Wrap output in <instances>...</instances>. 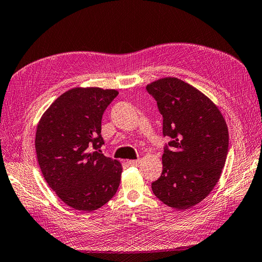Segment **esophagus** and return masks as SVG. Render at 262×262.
Wrapping results in <instances>:
<instances>
[{
  "label": "esophagus",
  "mask_w": 262,
  "mask_h": 262,
  "mask_svg": "<svg viewBox=\"0 0 262 262\" xmlns=\"http://www.w3.org/2000/svg\"><path fill=\"white\" fill-rule=\"evenodd\" d=\"M140 164V160H131L128 162V165L130 166H138Z\"/></svg>",
  "instance_id": "obj_1"
}]
</instances>
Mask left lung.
<instances>
[{
	"mask_svg": "<svg viewBox=\"0 0 262 262\" xmlns=\"http://www.w3.org/2000/svg\"><path fill=\"white\" fill-rule=\"evenodd\" d=\"M163 116V171L153 193L185 210L201 202L220 179L228 153V130L219 108L193 86L165 77L146 86Z\"/></svg>",
	"mask_w": 262,
	"mask_h": 262,
	"instance_id": "8db88e82",
	"label": "left lung"
}]
</instances>
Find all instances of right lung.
I'll return each mask as SVG.
<instances>
[{
    "instance_id": "1",
    "label": "right lung",
    "mask_w": 262,
    "mask_h": 262,
    "mask_svg": "<svg viewBox=\"0 0 262 262\" xmlns=\"http://www.w3.org/2000/svg\"><path fill=\"white\" fill-rule=\"evenodd\" d=\"M115 90L73 89L62 94L37 126L35 146L47 184L75 210L91 212L116 194L122 167L100 147L101 118Z\"/></svg>"
}]
</instances>
